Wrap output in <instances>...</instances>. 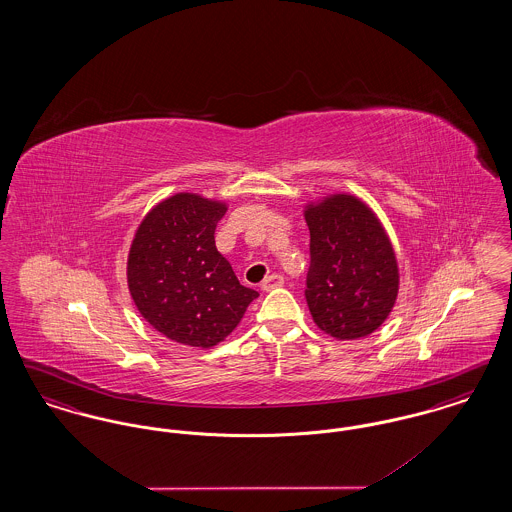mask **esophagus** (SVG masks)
Wrapping results in <instances>:
<instances>
[{
  "label": "esophagus",
  "mask_w": 512,
  "mask_h": 512,
  "mask_svg": "<svg viewBox=\"0 0 512 512\" xmlns=\"http://www.w3.org/2000/svg\"><path fill=\"white\" fill-rule=\"evenodd\" d=\"M284 286V276L282 274H268L267 278L263 280V284H261V288L265 290V292H272V290H276V288H282Z\"/></svg>",
  "instance_id": "obj_1"
}]
</instances>
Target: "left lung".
Instances as JSON below:
<instances>
[{"mask_svg":"<svg viewBox=\"0 0 512 512\" xmlns=\"http://www.w3.org/2000/svg\"><path fill=\"white\" fill-rule=\"evenodd\" d=\"M311 267L305 299L322 332L359 340L390 317L399 292L395 251L374 211L351 194L307 203Z\"/></svg>","mask_w":512,"mask_h":512,"instance_id":"left-lung-1","label":"left lung"}]
</instances>
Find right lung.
Here are the masks:
<instances>
[{"label": "right lung", "instance_id": "obj_1", "mask_svg": "<svg viewBox=\"0 0 512 512\" xmlns=\"http://www.w3.org/2000/svg\"><path fill=\"white\" fill-rule=\"evenodd\" d=\"M226 209L203 195H171L140 222L128 251L134 305L157 332L182 345H217L259 297L240 284L215 245Z\"/></svg>", "mask_w": 512, "mask_h": 512}]
</instances>
